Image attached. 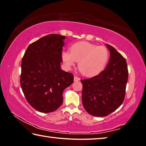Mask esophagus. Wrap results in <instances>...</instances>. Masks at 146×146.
Returning a JSON list of instances; mask_svg holds the SVG:
<instances>
[{
	"instance_id": "esophagus-1",
	"label": "esophagus",
	"mask_w": 146,
	"mask_h": 146,
	"mask_svg": "<svg viewBox=\"0 0 146 146\" xmlns=\"http://www.w3.org/2000/svg\"><path fill=\"white\" fill-rule=\"evenodd\" d=\"M80 80V78L78 77V76H74V81H75V82H77V81H79Z\"/></svg>"
}]
</instances>
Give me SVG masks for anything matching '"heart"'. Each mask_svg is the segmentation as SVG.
Masks as SVG:
<instances>
[{"instance_id": "heart-1", "label": "heart", "mask_w": 146, "mask_h": 146, "mask_svg": "<svg viewBox=\"0 0 146 146\" xmlns=\"http://www.w3.org/2000/svg\"><path fill=\"white\" fill-rule=\"evenodd\" d=\"M62 58L68 68L78 62L79 70L86 76H95L102 72L107 65L109 52L104 46L88 42H79L70 48V53L64 51Z\"/></svg>"}]
</instances>
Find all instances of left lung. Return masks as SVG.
Instances as JSON below:
<instances>
[{
  "instance_id": "8db88e82",
  "label": "left lung",
  "mask_w": 146,
  "mask_h": 146,
  "mask_svg": "<svg viewBox=\"0 0 146 146\" xmlns=\"http://www.w3.org/2000/svg\"><path fill=\"white\" fill-rule=\"evenodd\" d=\"M110 51L109 62L102 72L90 78L81 80L82 101L89 114L106 117L123 103L128 79L125 58L113 46L106 44Z\"/></svg>"
}]
</instances>
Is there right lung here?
<instances>
[{"label": "right lung", "instance_id": "right-lung-1", "mask_svg": "<svg viewBox=\"0 0 146 146\" xmlns=\"http://www.w3.org/2000/svg\"><path fill=\"white\" fill-rule=\"evenodd\" d=\"M65 36L50 34L31 43L21 64V86L28 102L42 113L55 111L62 93L73 82L72 73L61 70Z\"/></svg>", "mask_w": 146, "mask_h": 146}]
</instances>
